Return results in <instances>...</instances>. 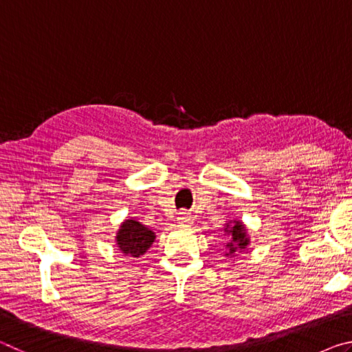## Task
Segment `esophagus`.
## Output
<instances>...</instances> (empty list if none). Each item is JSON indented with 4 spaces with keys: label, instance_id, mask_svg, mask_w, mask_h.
Returning a JSON list of instances; mask_svg holds the SVG:
<instances>
[{
    "label": "esophagus",
    "instance_id": "1",
    "mask_svg": "<svg viewBox=\"0 0 352 352\" xmlns=\"http://www.w3.org/2000/svg\"><path fill=\"white\" fill-rule=\"evenodd\" d=\"M177 222L178 223H192V217L188 211H180L177 216Z\"/></svg>",
    "mask_w": 352,
    "mask_h": 352
}]
</instances>
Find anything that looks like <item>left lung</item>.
Returning a JSON list of instances; mask_svg holds the SVG:
<instances>
[{
  "label": "left lung",
  "instance_id": "left-lung-1",
  "mask_svg": "<svg viewBox=\"0 0 352 352\" xmlns=\"http://www.w3.org/2000/svg\"><path fill=\"white\" fill-rule=\"evenodd\" d=\"M225 231L231 237V241L225 245V256H236L237 253H241L242 250L247 248L250 239L247 237V230L242 222H239V220H234L233 223L230 222V225H226Z\"/></svg>",
  "mask_w": 352,
  "mask_h": 352
}]
</instances>
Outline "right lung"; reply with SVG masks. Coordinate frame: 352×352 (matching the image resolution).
Returning a JSON list of instances; mask_svg holds the SVG:
<instances>
[{"mask_svg": "<svg viewBox=\"0 0 352 352\" xmlns=\"http://www.w3.org/2000/svg\"><path fill=\"white\" fill-rule=\"evenodd\" d=\"M155 241V233L140 222L133 219H127L126 222L121 223L116 234V242L119 250L124 254L140 258L144 254Z\"/></svg>", "mask_w": 352, "mask_h": 352, "instance_id": "1", "label": "right lung"}]
</instances>
